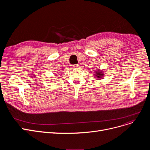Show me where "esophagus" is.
I'll return each mask as SVG.
<instances>
[{
    "label": "esophagus",
    "mask_w": 150,
    "mask_h": 150,
    "mask_svg": "<svg viewBox=\"0 0 150 150\" xmlns=\"http://www.w3.org/2000/svg\"><path fill=\"white\" fill-rule=\"evenodd\" d=\"M72 67L74 68V69H78V67H79V65L78 64H75V65H73Z\"/></svg>",
    "instance_id": "esophagus-1"
}]
</instances>
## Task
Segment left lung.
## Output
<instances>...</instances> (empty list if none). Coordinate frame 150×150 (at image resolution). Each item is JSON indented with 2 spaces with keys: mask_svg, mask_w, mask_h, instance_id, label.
Instances as JSON below:
<instances>
[{
  "mask_svg": "<svg viewBox=\"0 0 150 150\" xmlns=\"http://www.w3.org/2000/svg\"><path fill=\"white\" fill-rule=\"evenodd\" d=\"M93 75H95L96 78H97V80H101L102 78L103 77L104 75V73H103V71L98 69L97 71H95V72H93Z\"/></svg>",
  "mask_w": 150,
  "mask_h": 150,
  "instance_id": "obj_1",
  "label": "left lung"
}]
</instances>
